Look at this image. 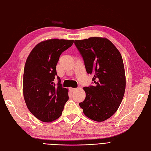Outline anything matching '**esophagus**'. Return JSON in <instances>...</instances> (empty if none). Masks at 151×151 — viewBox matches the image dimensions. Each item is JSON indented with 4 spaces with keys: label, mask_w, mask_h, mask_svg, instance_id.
Masks as SVG:
<instances>
[{
    "label": "esophagus",
    "mask_w": 151,
    "mask_h": 151,
    "mask_svg": "<svg viewBox=\"0 0 151 151\" xmlns=\"http://www.w3.org/2000/svg\"><path fill=\"white\" fill-rule=\"evenodd\" d=\"M77 89V88H69V90H70V91H76Z\"/></svg>",
    "instance_id": "34e87169"
}]
</instances>
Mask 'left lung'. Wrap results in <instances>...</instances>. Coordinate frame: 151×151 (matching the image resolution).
Segmentation results:
<instances>
[{
    "label": "left lung",
    "instance_id": "1",
    "mask_svg": "<svg viewBox=\"0 0 151 151\" xmlns=\"http://www.w3.org/2000/svg\"><path fill=\"white\" fill-rule=\"evenodd\" d=\"M88 74L95 85L84 87L86 98L79 103L84 115L93 121H104L117 111L125 92L126 76L119 50L108 39L93 37L75 40Z\"/></svg>",
    "mask_w": 151,
    "mask_h": 151
}]
</instances>
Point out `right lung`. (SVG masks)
Returning <instances> with one entry per match:
<instances>
[{"label":"right lung","mask_w":151,"mask_h":151,"mask_svg":"<svg viewBox=\"0 0 151 151\" xmlns=\"http://www.w3.org/2000/svg\"><path fill=\"white\" fill-rule=\"evenodd\" d=\"M74 40L48 39L39 42L27 57L23 71V93L27 108L42 122H52L62 115L68 100V89L62 88L60 77L57 86L56 66L60 56Z\"/></svg>","instance_id":"add662e5"}]
</instances>
